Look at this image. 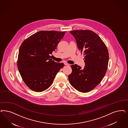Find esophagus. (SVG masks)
<instances>
[{
    "instance_id": "esophagus-1",
    "label": "esophagus",
    "mask_w": 128,
    "mask_h": 128,
    "mask_svg": "<svg viewBox=\"0 0 128 128\" xmlns=\"http://www.w3.org/2000/svg\"><path fill=\"white\" fill-rule=\"evenodd\" d=\"M64 65H66V66H70V64H69L67 63L66 62L64 63Z\"/></svg>"
}]
</instances>
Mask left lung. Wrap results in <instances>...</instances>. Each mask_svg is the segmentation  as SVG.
Returning a JSON list of instances; mask_svg holds the SVG:
<instances>
[{"mask_svg": "<svg viewBox=\"0 0 128 128\" xmlns=\"http://www.w3.org/2000/svg\"><path fill=\"white\" fill-rule=\"evenodd\" d=\"M75 37L80 52L83 53L85 66L83 68L76 64L71 66L68 76L71 86L78 91L86 93L95 88L103 79L107 70L109 52L101 38L88 30L70 32Z\"/></svg>", "mask_w": 128, "mask_h": 128, "instance_id": "obj_1", "label": "left lung"}]
</instances>
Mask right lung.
Returning a JSON list of instances; mask_svg holds the SVG:
<instances>
[{"instance_id":"right-lung-1","label":"right lung","mask_w":128,"mask_h":128,"mask_svg":"<svg viewBox=\"0 0 128 128\" xmlns=\"http://www.w3.org/2000/svg\"><path fill=\"white\" fill-rule=\"evenodd\" d=\"M66 32L40 31L24 40L19 50L18 67L24 82L31 90L40 92L52 85L58 72L64 66L50 54Z\"/></svg>"}]
</instances>
